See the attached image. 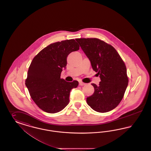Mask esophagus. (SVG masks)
I'll list each match as a JSON object with an SVG mask.
<instances>
[{
    "label": "esophagus",
    "instance_id": "1",
    "mask_svg": "<svg viewBox=\"0 0 151 151\" xmlns=\"http://www.w3.org/2000/svg\"><path fill=\"white\" fill-rule=\"evenodd\" d=\"M86 85V83H83V82H81V81H80L79 82V86H85Z\"/></svg>",
    "mask_w": 151,
    "mask_h": 151
}]
</instances>
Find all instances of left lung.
I'll return each mask as SVG.
<instances>
[{"mask_svg": "<svg viewBox=\"0 0 151 151\" xmlns=\"http://www.w3.org/2000/svg\"><path fill=\"white\" fill-rule=\"evenodd\" d=\"M81 49L89 59L101 81L86 102L94 110L106 113L116 108L128 86L127 69L122 58L110 45L98 38H77Z\"/></svg>", "mask_w": 151, "mask_h": 151, "instance_id": "left-lung-1", "label": "left lung"}]
</instances>
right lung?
<instances>
[{
    "instance_id": "right-lung-1",
    "label": "right lung",
    "mask_w": 151,
    "mask_h": 151,
    "mask_svg": "<svg viewBox=\"0 0 151 151\" xmlns=\"http://www.w3.org/2000/svg\"><path fill=\"white\" fill-rule=\"evenodd\" d=\"M79 47L73 39L51 43L31 62L25 85L32 100L44 111L58 113L68 104L70 92L79 83L67 82L60 78V73L66 68L68 55Z\"/></svg>"
}]
</instances>
